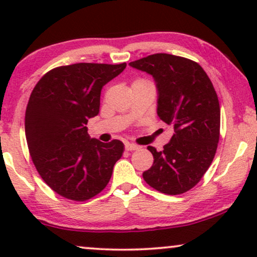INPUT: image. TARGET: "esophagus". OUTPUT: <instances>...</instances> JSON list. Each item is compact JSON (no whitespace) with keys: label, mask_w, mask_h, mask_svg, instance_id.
Returning <instances> with one entry per match:
<instances>
[{"label":"esophagus","mask_w":257,"mask_h":257,"mask_svg":"<svg viewBox=\"0 0 257 257\" xmlns=\"http://www.w3.org/2000/svg\"><path fill=\"white\" fill-rule=\"evenodd\" d=\"M139 146L138 145H135V144H125V150L126 151H135V150H138Z\"/></svg>","instance_id":"34e87169"}]
</instances>
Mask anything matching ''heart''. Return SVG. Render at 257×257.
<instances>
[{
    "label": "heart",
    "instance_id": "b5f03b06",
    "mask_svg": "<svg viewBox=\"0 0 257 257\" xmlns=\"http://www.w3.org/2000/svg\"><path fill=\"white\" fill-rule=\"evenodd\" d=\"M137 82H142V80H137Z\"/></svg>",
    "mask_w": 257,
    "mask_h": 257
}]
</instances>
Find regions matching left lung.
<instances>
[{"mask_svg": "<svg viewBox=\"0 0 257 257\" xmlns=\"http://www.w3.org/2000/svg\"><path fill=\"white\" fill-rule=\"evenodd\" d=\"M130 65L153 76L159 118L174 128L171 142L158 152L152 146V167L143 173L151 187L178 195L201 180L216 153L220 139V104L209 77L191 59L154 54Z\"/></svg>", "mask_w": 257, "mask_h": 257, "instance_id": "obj_1", "label": "left lung"}]
</instances>
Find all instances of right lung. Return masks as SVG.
Masks as SVG:
<instances>
[{"mask_svg": "<svg viewBox=\"0 0 257 257\" xmlns=\"http://www.w3.org/2000/svg\"><path fill=\"white\" fill-rule=\"evenodd\" d=\"M125 68L126 63L58 66L45 73L30 94L28 149L41 178L63 198L86 201L96 196L122 156L120 140L91 139L86 124L99 113L103 86Z\"/></svg>", "mask_w": 257, "mask_h": 257, "instance_id": "right-lung-1", "label": "right lung"}]
</instances>
